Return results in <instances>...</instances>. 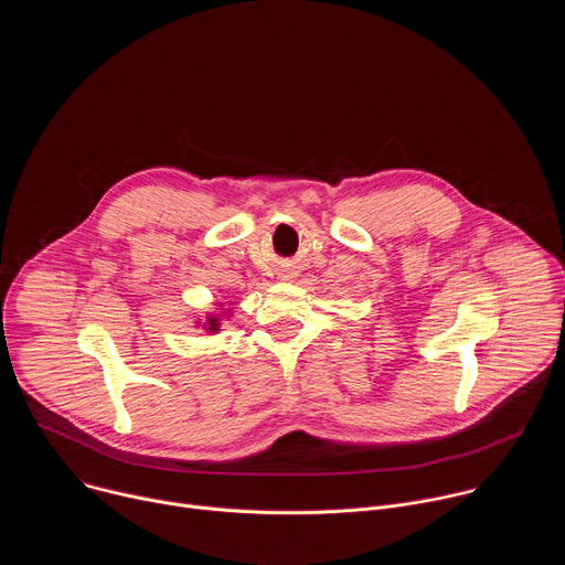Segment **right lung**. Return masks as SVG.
Instances as JSON below:
<instances>
[{
    "label": "right lung",
    "mask_w": 565,
    "mask_h": 565,
    "mask_svg": "<svg viewBox=\"0 0 565 565\" xmlns=\"http://www.w3.org/2000/svg\"><path fill=\"white\" fill-rule=\"evenodd\" d=\"M205 329H207V331H212V333H214V331H218V317H212V315H210V317H207V321H205Z\"/></svg>",
    "instance_id": "add662e5"
}]
</instances>
